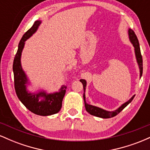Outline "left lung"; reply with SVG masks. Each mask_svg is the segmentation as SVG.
I'll list each match as a JSON object with an SVG mask.
<instances>
[{
	"mask_svg": "<svg viewBox=\"0 0 150 150\" xmlns=\"http://www.w3.org/2000/svg\"><path fill=\"white\" fill-rule=\"evenodd\" d=\"M128 37H129V39H130V42L132 43V46H133L134 48H135V57H136V60H137V64H138L139 69H140V77H141L142 75V55H141L140 44H139L138 39H137V36L135 35V32H134L133 30H132L131 29H129L128 30ZM80 81L82 82V85H83V88H84L83 99H84V101H85V106L86 108V111H87L89 114L92 115V116L99 117V118H112V117L116 116L117 114H118V113H119L120 111L123 109V108L126 107V106L132 101L133 98L135 97V95L132 96V97L130 98L128 101H127L126 102L124 103V104H122L119 108H118L116 110H115V111H106V110L103 109V108L97 107V106H93V105H90L86 102L85 89H86V85H87V82H86L85 80H83V79H81Z\"/></svg>",
	"mask_w": 150,
	"mask_h": 150,
	"instance_id": "8db88e82",
	"label": "left lung"
}]
</instances>
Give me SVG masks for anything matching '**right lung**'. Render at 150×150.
<instances>
[{
  "instance_id": "right-lung-1",
  "label": "right lung",
  "mask_w": 150,
  "mask_h": 150,
  "mask_svg": "<svg viewBox=\"0 0 150 150\" xmlns=\"http://www.w3.org/2000/svg\"><path fill=\"white\" fill-rule=\"evenodd\" d=\"M41 23V20L35 21L32 27L22 36L13 61V70L15 89L18 99L31 112L39 116H46L59 112L67 87L62 86L58 92L53 93H47L45 90H39L36 92H31L27 90V85H30V82L22 68V52L27 39L37 32Z\"/></svg>"
}]
</instances>
